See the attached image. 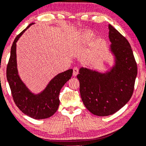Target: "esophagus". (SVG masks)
<instances>
[{"label":"esophagus","mask_w":146,"mask_h":146,"mask_svg":"<svg viewBox=\"0 0 146 146\" xmlns=\"http://www.w3.org/2000/svg\"><path fill=\"white\" fill-rule=\"evenodd\" d=\"M78 73H79V68H78L77 67H73V76H76Z\"/></svg>","instance_id":"1"}]
</instances>
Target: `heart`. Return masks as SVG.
I'll list each match as a JSON object with an SVG mask.
<instances>
[{
    "mask_svg": "<svg viewBox=\"0 0 146 146\" xmlns=\"http://www.w3.org/2000/svg\"><path fill=\"white\" fill-rule=\"evenodd\" d=\"M90 35V33L88 32H84L82 34H79L77 35H75V40H82V39L85 38Z\"/></svg>",
    "mask_w": 146,
    "mask_h": 146,
    "instance_id": "b5f03b06",
    "label": "heart"
}]
</instances>
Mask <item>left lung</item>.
Returning <instances> with one entry per match:
<instances>
[{"instance_id": "left-lung-1", "label": "left lung", "mask_w": 146, "mask_h": 146, "mask_svg": "<svg viewBox=\"0 0 146 146\" xmlns=\"http://www.w3.org/2000/svg\"><path fill=\"white\" fill-rule=\"evenodd\" d=\"M110 50L115 65L106 73L81 67L77 79L87 110L98 116H108L123 107L133 94L137 64L129 41L109 25Z\"/></svg>"}]
</instances>
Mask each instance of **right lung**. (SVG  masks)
Wrapping results in <instances>:
<instances>
[{
    "label": "right lung",
    "mask_w": 146,
    "mask_h": 146,
    "mask_svg": "<svg viewBox=\"0 0 146 146\" xmlns=\"http://www.w3.org/2000/svg\"><path fill=\"white\" fill-rule=\"evenodd\" d=\"M31 23L17 35L11 48L10 57L6 69V77L17 107L27 116L35 119H46L53 115L60 105L61 88L71 79L73 69L58 74L42 92L35 94L29 90L18 75L16 60V42Z\"/></svg>",
    "instance_id": "1"
}]
</instances>
